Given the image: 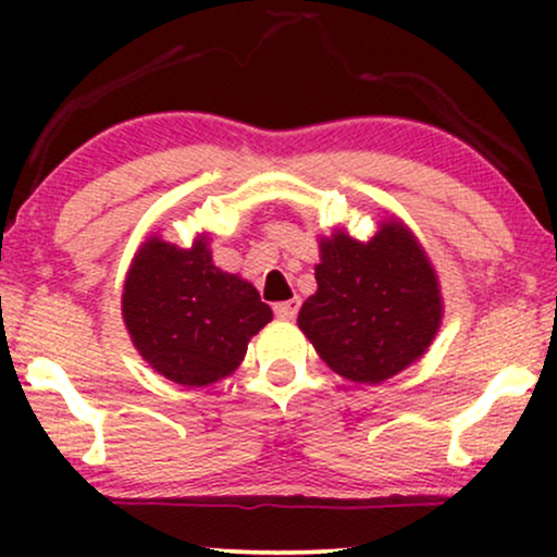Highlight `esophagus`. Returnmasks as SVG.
<instances>
[{"label": "esophagus", "mask_w": 557, "mask_h": 557, "mask_svg": "<svg viewBox=\"0 0 557 557\" xmlns=\"http://www.w3.org/2000/svg\"><path fill=\"white\" fill-rule=\"evenodd\" d=\"M300 309V300L298 298H290V300H283V304H274V314L280 319H296Z\"/></svg>", "instance_id": "esophagus-1"}]
</instances>
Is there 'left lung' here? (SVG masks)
Instances as JSON below:
<instances>
[{"instance_id":"8db88e82","label":"left lung","mask_w":557,"mask_h":557,"mask_svg":"<svg viewBox=\"0 0 557 557\" xmlns=\"http://www.w3.org/2000/svg\"><path fill=\"white\" fill-rule=\"evenodd\" d=\"M317 293L298 327L335 374L380 385L426 354L443 324V293L424 246L398 216L369 240L345 227L319 238Z\"/></svg>"}]
</instances>
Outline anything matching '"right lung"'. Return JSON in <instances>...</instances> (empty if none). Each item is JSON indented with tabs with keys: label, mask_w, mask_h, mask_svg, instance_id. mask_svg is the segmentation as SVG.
<instances>
[{
	"label": "right lung",
	"mask_w": 557,
	"mask_h": 557,
	"mask_svg": "<svg viewBox=\"0 0 557 557\" xmlns=\"http://www.w3.org/2000/svg\"><path fill=\"white\" fill-rule=\"evenodd\" d=\"M123 322L154 372L175 385L207 387L240 367L272 309L248 280L214 264L209 233L188 248L149 235L125 274Z\"/></svg>",
	"instance_id": "add662e5"
}]
</instances>
